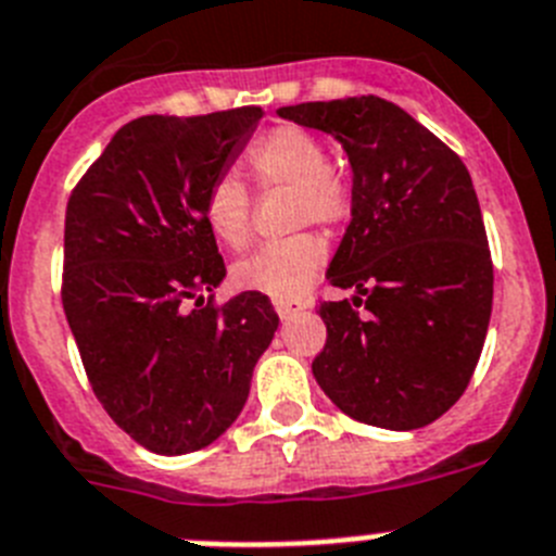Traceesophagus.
Here are the masks:
<instances>
[{
    "label": "esophagus",
    "instance_id": "1",
    "mask_svg": "<svg viewBox=\"0 0 556 556\" xmlns=\"http://www.w3.org/2000/svg\"><path fill=\"white\" fill-rule=\"evenodd\" d=\"M302 302H296V299H277V302H274V311H277V316L282 318H291V316H296L299 311H302Z\"/></svg>",
    "mask_w": 556,
    "mask_h": 556
}]
</instances>
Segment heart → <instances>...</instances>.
Returning a JSON list of instances; mask_svg holds the SVG:
<instances>
[{
    "instance_id": "1",
    "label": "heart",
    "mask_w": 556,
    "mask_h": 556,
    "mask_svg": "<svg viewBox=\"0 0 556 556\" xmlns=\"http://www.w3.org/2000/svg\"><path fill=\"white\" fill-rule=\"evenodd\" d=\"M245 170L260 190L288 187L291 220L338 226L352 212V181L344 167L327 159L325 142L299 125H277L249 144ZM210 231L229 249L245 245L251 235V195L235 176L212 178L201 201ZM327 257L325 238L316 231H296L271 240L240 260L231 271L238 288L274 299H293L305 291Z\"/></svg>"
}]
</instances>
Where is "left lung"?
I'll return each mask as SVG.
<instances>
[{
    "label": "left lung",
    "instance_id": "obj_1",
    "mask_svg": "<svg viewBox=\"0 0 556 556\" xmlns=\"http://www.w3.org/2000/svg\"><path fill=\"white\" fill-rule=\"evenodd\" d=\"M332 134L350 156L352 220L327 282L355 296L321 302V392L358 422L414 431L465 394L492 313V257L465 162L383 98L277 111Z\"/></svg>",
    "mask_w": 556,
    "mask_h": 556
}]
</instances>
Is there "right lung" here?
Segmentation results:
<instances>
[{"instance_id": "1", "label": "right lung", "mask_w": 556, "mask_h": 556, "mask_svg": "<svg viewBox=\"0 0 556 556\" xmlns=\"http://www.w3.org/2000/svg\"><path fill=\"white\" fill-rule=\"evenodd\" d=\"M260 117L243 105L131 119L66 204L61 299L84 369L109 417L162 456L201 451L238 419L279 327L263 293L212 302L226 265L201 215Z\"/></svg>"}]
</instances>
